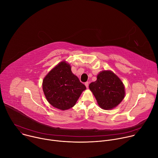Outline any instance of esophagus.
Returning a JSON list of instances; mask_svg holds the SVG:
<instances>
[{
  "label": "esophagus",
  "mask_w": 158,
  "mask_h": 158,
  "mask_svg": "<svg viewBox=\"0 0 158 158\" xmlns=\"http://www.w3.org/2000/svg\"><path fill=\"white\" fill-rule=\"evenodd\" d=\"M85 86H86V88H89V81H86V82H85Z\"/></svg>",
  "instance_id": "34e87169"
}]
</instances>
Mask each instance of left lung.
I'll return each instance as SVG.
<instances>
[{"label":"left lung","mask_w":158,"mask_h":158,"mask_svg":"<svg viewBox=\"0 0 158 158\" xmlns=\"http://www.w3.org/2000/svg\"><path fill=\"white\" fill-rule=\"evenodd\" d=\"M98 106L103 109H112L122 102L125 96L123 83L111 71H102L97 80L89 85Z\"/></svg>","instance_id":"1"}]
</instances>
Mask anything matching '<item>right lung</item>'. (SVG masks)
Segmentation results:
<instances>
[{
    "label": "right lung",
    "instance_id": "right-lung-1",
    "mask_svg": "<svg viewBox=\"0 0 158 158\" xmlns=\"http://www.w3.org/2000/svg\"><path fill=\"white\" fill-rule=\"evenodd\" d=\"M43 89L51 106L64 110L75 106L86 86L72 72L70 65L62 61L45 77Z\"/></svg>",
    "mask_w": 158,
    "mask_h": 158
}]
</instances>
